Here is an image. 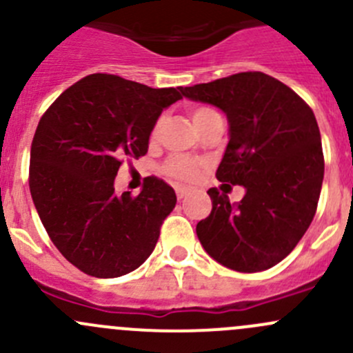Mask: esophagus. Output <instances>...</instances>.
<instances>
[{
    "label": "esophagus",
    "mask_w": 353,
    "mask_h": 353,
    "mask_svg": "<svg viewBox=\"0 0 353 353\" xmlns=\"http://www.w3.org/2000/svg\"><path fill=\"white\" fill-rule=\"evenodd\" d=\"M176 194H177V199L186 198L188 190H186V188H183V186H177V188H176Z\"/></svg>",
    "instance_id": "esophagus-1"
}]
</instances>
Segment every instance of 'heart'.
<instances>
[{
	"label": "heart",
	"mask_w": 353,
	"mask_h": 353,
	"mask_svg": "<svg viewBox=\"0 0 353 353\" xmlns=\"http://www.w3.org/2000/svg\"><path fill=\"white\" fill-rule=\"evenodd\" d=\"M210 114H213L212 109H206V108H196L191 110V119H193L194 126H198L199 123H201L205 117H208ZM162 124H163V117H159L154 126V130H152V140H155L157 137H159L160 130H162ZM167 172L170 174V176L177 177V179H184V181H193L198 177V165L193 162V160H190L188 157H181V155H176L172 157V159L167 162L165 165Z\"/></svg>",
	"instance_id": "b5f03b06"
}]
</instances>
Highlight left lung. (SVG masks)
I'll return each mask as SVG.
<instances>
[{
  "mask_svg": "<svg viewBox=\"0 0 353 353\" xmlns=\"http://www.w3.org/2000/svg\"><path fill=\"white\" fill-rule=\"evenodd\" d=\"M179 92L225 114L229 143L216 179L245 190L239 203H230L225 191L210 188L212 213L198 222L199 243L236 272L272 268L302 239L318 208L325 159L314 112L292 88L261 71Z\"/></svg>",
  "mask_w": 353,
  "mask_h": 353,
  "instance_id": "8db88e82",
  "label": "left lung"
}]
</instances>
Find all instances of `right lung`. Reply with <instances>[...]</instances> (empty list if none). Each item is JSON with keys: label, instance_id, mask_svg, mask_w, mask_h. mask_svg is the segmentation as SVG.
<instances>
[{"label": "right lung", "instance_id": "add662e5", "mask_svg": "<svg viewBox=\"0 0 353 353\" xmlns=\"http://www.w3.org/2000/svg\"><path fill=\"white\" fill-rule=\"evenodd\" d=\"M179 88H152L95 73L63 92L46 110L30 148V194L42 225L83 273L116 279L152 254L176 193L147 177L138 196L116 193L123 159L148 152L152 130Z\"/></svg>", "mask_w": 353, "mask_h": 353}]
</instances>
